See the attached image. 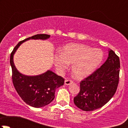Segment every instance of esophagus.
Segmentation results:
<instances>
[{
  "instance_id": "1",
  "label": "esophagus",
  "mask_w": 128,
  "mask_h": 128,
  "mask_svg": "<svg viewBox=\"0 0 128 128\" xmlns=\"http://www.w3.org/2000/svg\"><path fill=\"white\" fill-rule=\"evenodd\" d=\"M72 83H73V82L69 79H66V80H65V81H64V84H65V85H67V86L70 85Z\"/></svg>"
}]
</instances>
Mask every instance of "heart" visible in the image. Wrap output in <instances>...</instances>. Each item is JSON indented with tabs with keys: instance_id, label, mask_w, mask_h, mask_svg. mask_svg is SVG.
<instances>
[{
	"instance_id": "obj_1",
	"label": "heart",
	"mask_w": 128,
	"mask_h": 128,
	"mask_svg": "<svg viewBox=\"0 0 128 128\" xmlns=\"http://www.w3.org/2000/svg\"><path fill=\"white\" fill-rule=\"evenodd\" d=\"M103 59L100 49H92L82 44H69L62 50L61 53L54 55V64L57 69L63 71L72 65V72L77 78H83L92 73Z\"/></svg>"
}]
</instances>
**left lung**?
<instances>
[{
    "label": "left lung",
    "instance_id": "obj_1",
    "mask_svg": "<svg viewBox=\"0 0 128 128\" xmlns=\"http://www.w3.org/2000/svg\"><path fill=\"white\" fill-rule=\"evenodd\" d=\"M120 68L119 57L110 50L108 59L104 64L80 82V92L74 98V104L86 112L104 106L116 91Z\"/></svg>",
    "mask_w": 128,
    "mask_h": 128
}]
</instances>
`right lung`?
Masks as SVG:
<instances>
[{
  "label": "right lung",
  "mask_w": 128,
  "mask_h": 128,
  "mask_svg": "<svg viewBox=\"0 0 128 128\" xmlns=\"http://www.w3.org/2000/svg\"><path fill=\"white\" fill-rule=\"evenodd\" d=\"M50 35L38 34L20 41L10 54V65L12 70L14 87L26 104L35 108L50 104L55 97L56 89L63 86L64 78L51 70L36 76H27L18 71L14 63V54L20 44L29 40H46Z\"/></svg>",
  "instance_id": "obj_1"
}]
</instances>
